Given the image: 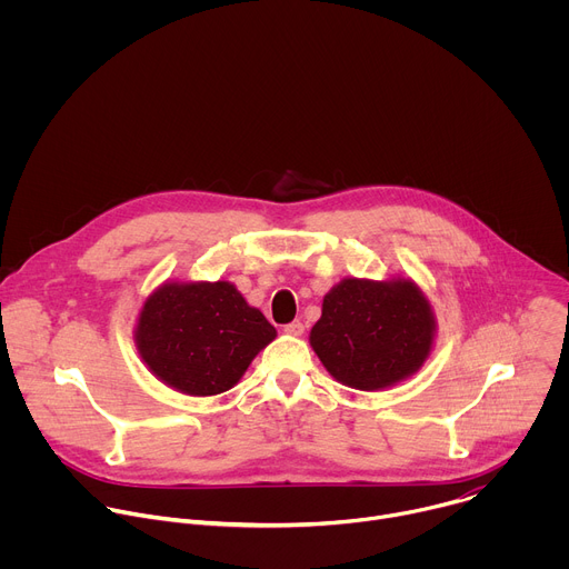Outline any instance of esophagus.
I'll use <instances>...</instances> for the list:
<instances>
[{
    "mask_svg": "<svg viewBox=\"0 0 569 569\" xmlns=\"http://www.w3.org/2000/svg\"><path fill=\"white\" fill-rule=\"evenodd\" d=\"M283 331H286L288 336H295V338H299V336L303 333V323H301V321H290V323H286Z\"/></svg>",
    "mask_w": 569,
    "mask_h": 569,
    "instance_id": "34e87169",
    "label": "esophagus"
}]
</instances>
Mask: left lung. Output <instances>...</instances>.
Segmentation results:
<instances>
[{
    "label": "left lung",
    "mask_w": 569,
    "mask_h": 569,
    "mask_svg": "<svg viewBox=\"0 0 569 569\" xmlns=\"http://www.w3.org/2000/svg\"><path fill=\"white\" fill-rule=\"evenodd\" d=\"M435 333L432 306L412 279L351 277L323 297L310 347L338 382L378 391L423 367Z\"/></svg>",
    "instance_id": "obj_1"
}]
</instances>
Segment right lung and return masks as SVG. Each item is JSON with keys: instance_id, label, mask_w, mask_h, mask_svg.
Returning a JSON list of instances; mask_svg holds the SVG:
<instances>
[{"instance_id": "right-lung-1", "label": "right lung", "mask_w": 569, "mask_h": 569, "mask_svg": "<svg viewBox=\"0 0 569 569\" xmlns=\"http://www.w3.org/2000/svg\"><path fill=\"white\" fill-rule=\"evenodd\" d=\"M277 338L266 315L229 281H167L143 301L134 345L148 371L176 391L231 389Z\"/></svg>"}]
</instances>
